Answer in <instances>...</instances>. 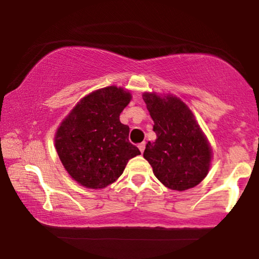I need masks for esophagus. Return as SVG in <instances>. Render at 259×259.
<instances>
[{"instance_id":"1","label":"esophagus","mask_w":259,"mask_h":259,"mask_svg":"<svg viewBox=\"0 0 259 259\" xmlns=\"http://www.w3.org/2000/svg\"><path fill=\"white\" fill-rule=\"evenodd\" d=\"M138 149H140V151L142 152V154H143V151L145 149V142H142V143L138 144Z\"/></svg>"}]
</instances>
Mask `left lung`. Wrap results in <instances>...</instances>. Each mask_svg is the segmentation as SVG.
<instances>
[{"label": "left lung", "mask_w": 259, "mask_h": 259, "mask_svg": "<svg viewBox=\"0 0 259 259\" xmlns=\"http://www.w3.org/2000/svg\"><path fill=\"white\" fill-rule=\"evenodd\" d=\"M143 97L157 136L145 145L144 158L158 181L171 190L196 187L209 171L211 150L194 115L171 95L144 94Z\"/></svg>", "instance_id": "left-lung-1"}]
</instances>
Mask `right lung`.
<instances>
[{
	"instance_id": "obj_1",
	"label": "right lung",
	"mask_w": 259,
	"mask_h": 259,
	"mask_svg": "<svg viewBox=\"0 0 259 259\" xmlns=\"http://www.w3.org/2000/svg\"><path fill=\"white\" fill-rule=\"evenodd\" d=\"M130 100V93L122 88L100 89L82 98L58 128L57 154L68 174L83 187H108L123 174L130 158L141 155L129 142V126L119 122Z\"/></svg>"
}]
</instances>
